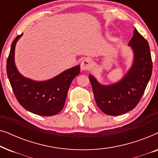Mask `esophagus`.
Returning <instances> with one entry per match:
<instances>
[{
    "label": "esophagus",
    "instance_id": "esophagus-1",
    "mask_svg": "<svg viewBox=\"0 0 158 158\" xmlns=\"http://www.w3.org/2000/svg\"><path fill=\"white\" fill-rule=\"evenodd\" d=\"M92 64H93L92 60L90 59V58L87 57L82 61L81 64V69L83 71L90 70L92 68Z\"/></svg>",
    "mask_w": 158,
    "mask_h": 158
}]
</instances>
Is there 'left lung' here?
<instances>
[{
	"instance_id": "1",
	"label": "left lung",
	"mask_w": 158,
	"mask_h": 158,
	"mask_svg": "<svg viewBox=\"0 0 158 158\" xmlns=\"http://www.w3.org/2000/svg\"><path fill=\"white\" fill-rule=\"evenodd\" d=\"M128 46L133 52L132 64L120 81L103 85L94 75H89L97 106L108 115H121L135 108L152 75V62L149 44L136 29Z\"/></svg>"
}]
</instances>
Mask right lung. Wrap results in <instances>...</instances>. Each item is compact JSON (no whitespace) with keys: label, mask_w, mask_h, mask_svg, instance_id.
Here are the masks:
<instances>
[{"label":"right lung","mask_w":158,"mask_h":158,"mask_svg":"<svg viewBox=\"0 0 158 158\" xmlns=\"http://www.w3.org/2000/svg\"><path fill=\"white\" fill-rule=\"evenodd\" d=\"M21 35L12 42L7 60L6 70L13 91L19 103L26 110L40 116L57 114L64 107L73 80L81 73L77 65L44 81L27 78L21 74L15 64V48Z\"/></svg>","instance_id":"right-lung-1"}]
</instances>
